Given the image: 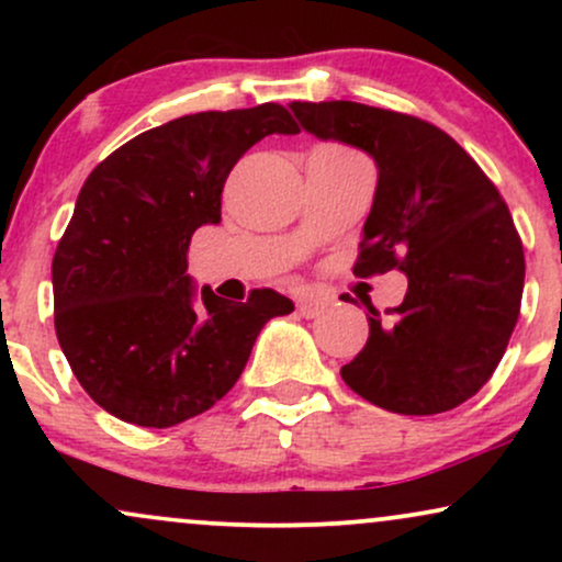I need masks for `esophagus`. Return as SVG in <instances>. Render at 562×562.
I'll return each instance as SVG.
<instances>
[{
    "label": "esophagus",
    "instance_id": "34e87169",
    "mask_svg": "<svg viewBox=\"0 0 562 562\" xmlns=\"http://www.w3.org/2000/svg\"><path fill=\"white\" fill-rule=\"evenodd\" d=\"M327 303H330V301L319 299V295H303V299L299 301V312L306 319H314V317H319L322 312H325Z\"/></svg>",
    "mask_w": 562,
    "mask_h": 562
}]
</instances>
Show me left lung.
Returning <instances> with one entry per match:
<instances>
[{
  "label": "left lung",
  "instance_id": "obj_1",
  "mask_svg": "<svg viewBox=\"0 0 562 562\" xmlns=\"http://www.w3.org/2000/svg\"><path fill=\"white\" fill-rule=\"evenodd\" d=\"M319 139L378 166L353 274L409 280L389 319L340 367L351 391L396 415H438L483 389L505 353L524 295V245L499 190L447 132L362 102H290Z\"/></svg>",
  "mask_w": 562,
  "mask_h": 562
}]
</instances>
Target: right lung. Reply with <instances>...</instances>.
<instances>
[{"instance_id": "1", "label": "right lung", "mask_w": 562, "mask_h": 562, "mask_svg": "<svg viewBox=\"0 0 562 562\" xmlns=\"http://www.w3.org/2000/svg\"><path fill=\"white\" fill-rule=\"evenodd\" d=\"M269 134H299L277 102L182 115L83 182L53 259L55 333L81 389L119 420L171 428L211 409L261 327L293 312L269 288L232 303L187 274L195 229L222 222L232 166Z\"/></svg>"}]
</instances>
